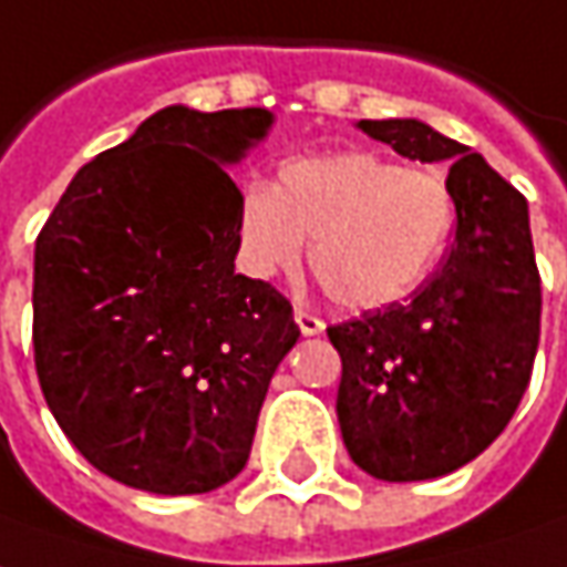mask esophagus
Masks as SVG:
<instances>
[{
	"label": "esophagus",
	"mask_w": 567,
	"mask_h": 567,
	"mask_svg": "<svg viewBox=\"0 0 567 567\" xmlns=\"http://www.w3.org/2000/svg\"><path fill=\"white\" fill-rule=\"evenodd\" d=\"M295 323H298V330L305 332V336H320V332L327 330L323 317H317V313H310V310L305 308L295 310Z\"/></svg>",
	"instance_id": "34e87169"
}]
</instances>
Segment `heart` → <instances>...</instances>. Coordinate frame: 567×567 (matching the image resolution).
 <instances>
[{"instance_id":"heart-1","label":"heart","mask_w":567,"mask_h":567,"mask_svg":"<svg viewBox=\"0 0 567 567\" xmlns=\"http://www.w3.org/2000/svg\"><path fill=\"white\" fill-rule=\"evenodd\" d=\"M456 228V193L437 171L378 155L285 164L269 186H244L237 247L259 276H291L310 240V272L336 305L381 310L429 282Z\"/></svg>"}]
</instances>
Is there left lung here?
Segmentation results:
<instances>
[{"label":"left lung","instance_id":"left-lung-1","mask_svg":"<svg viewBox=\"0 0 567 567\" xmlns=\"http://www.w3.org/2000/svg\"><path fill=\"white\" fill-rule=\"evenodd\" d=\"M358 130L403 158L454 161L456 235L441 269L406 305L327 330L342 358L336 412L349 456L374 480H437L505 431L533 374L543 288L527 199L419 120Z\"/></svg>","mask_w":567,"mask_h":567}]
</instances>
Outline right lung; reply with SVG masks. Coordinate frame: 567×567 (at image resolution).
Listing matches in <instances>:
<instances>
[{"mask_svg":"<svg viewBox=\"0 0 567 567\" xmlns=\"http://www.w3.org/2000/svg\"><path fill=\"white\" fill-rule=\"evenodd\" d=\"M259 107H164L75 174L34 250V364L65 437L104 476L199 495L244 470L298 342L279 288L235 272L240 189L221 167Z\"/></svg>","mask_w":567,"mask_h":567,"instance_id":"1","label":"right lung"}]
</instances>
